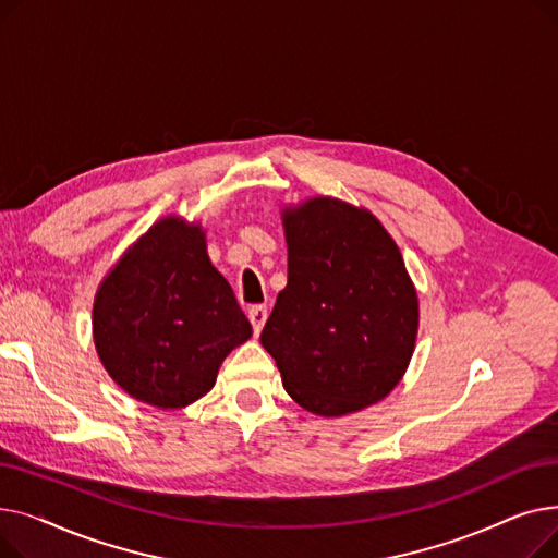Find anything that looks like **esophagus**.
<instances>
[{"mask_svg":"<svg viewBox=\"0 0 558 558\" xmlns=\"http://www.w3.org/2000/svg\"><path fill=\"white\" fill-rule=\"evenodd\" d=\"M248 320L253 324V332L259 335L264 320H267V305H253L248 310Z\"/></svg>","mask_w":558,"mask_h":558,"instance_id":"obj_1","label":"esophagus"}]
</instances>
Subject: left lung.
I'll use <instances>...</instances> for the list:
<instances>
[{
    "instance_id": "8db88e82",
    "label": "left lung",
    "mask_w": 558,
    "mask_h": 558,
    "mask_svg": "<svg viewBox=\"0 0 558 558\" xmlns=\"http://www.w3.org/2000/svg\"><path fill=\"white\" fill-rule=\"evenodd\" d=\"M287 287L259 335L287 393L318 416L375 404L414 353L418 296L368 210L316 196L282 213Z\"/></svg>"
}]
</instances>
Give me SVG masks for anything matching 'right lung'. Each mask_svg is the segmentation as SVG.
Listing matches in <instances>:
<instances>
[{"mask_svg":"<svg viewBox=\"0 0 558 558\" xmlns=\"http://www.w3.org/2000/svg\"><path fill=\"white\" fill-rule=\"evenodd\" d=\"M93 335L104 368L129 396L181 409L215 387L226 355L253 330L213 267L201 226L165 217L99 284Z\"/></svg>","mask_w":558,"mask_h":558,"instance_id":"add662e5","label":"right lung"}]
</instances>
